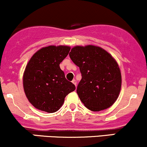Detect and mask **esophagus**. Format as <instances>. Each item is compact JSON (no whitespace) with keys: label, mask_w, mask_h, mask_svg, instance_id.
<instances>
[{"label":"esophagus","mask_w":147,"mask_h":147,"mask_svg":"<svg viewBox=\"0 0 147 147\" xmlns=\"http://www.w3.org/2000/svg\"><path fill=\"white\" fill-rule=\"evenodd\" d=\"M72 84H75V87H77V82H76V80H75V79H73V80L72 81Z\"/></svg>","instance_id":"obj_1"}]
</instances>
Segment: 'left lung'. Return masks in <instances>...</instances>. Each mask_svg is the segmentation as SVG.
<instances>
[{
  "label": "left lung",
  "instance_id": "1",
  "mask_svg": "<svg viewBox=\"0 0 147 147\" xmlns=\"http://www.w3.org/2000/svg\"><path fill=\"white\" fill-rule=\"evenodd\" d=\"M69 55L82 73L77 92L84 106L92 111L112 106L122 86L120 70L113 57L102 48L91 45L74 47Z\"/></svg>",
  "mask_w": 147,
  "mask_h": 147
}]
</instances>
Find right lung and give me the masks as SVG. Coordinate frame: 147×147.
<instances>
[{
    "instance_id": "right-lung-1",
    "label": "right lung",
    "mask_w": 147,
    "mask_h": 147,
    "mask_svg": "<svg viewBox=\"0 0 147 147\" xmlns=\"http://www.w3.org/2000/svg\"><path fill=\"white\" fill-rule=\"evenodd\" d=\"M70 50L65 45L45 47L38 50L26 65L23 88L29 102L38 110L56 112L63 105L65 96L75 90L59 66Z\"/></svg>"
}]
</instances>
